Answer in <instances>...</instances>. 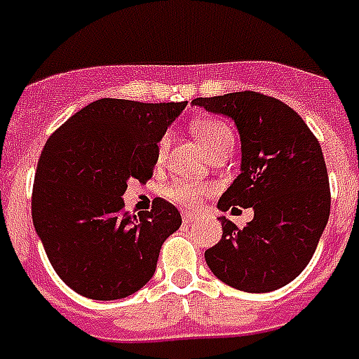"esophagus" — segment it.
<instances>
[{
    "label": "esophagus",
    "instance_id": "34e87169",
    "mask_svg": "<svg viewBox=\"0 0 359 359\" xmlns=\"http://www.w3.org/2000/svg\"><path fill=\"white\" fill-rule=\"evenodd\" d=\"M197 219V213H191V212H186L184 215H182V221L186 222V224H191V222Z\"/></svg>",
    "mask_w": 359,
    "mask_h": 359
}]
</instances>
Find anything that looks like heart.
Returning a JSON list of instances; mask_svg holds the SVG:
<instances>
[{
	"instance_id": "1",
	"label": "heart",
	"mask_w": 359,
	"mask_h": 359,
	"mask_svg": "<svg viewBox=\"0 0 359 359\" xmlns=\"http://www.w3.org/2000/svg\"><path fill=\"white\" fill-rule=\"evenodd\" d=\"M194 133L197 137L198 144L210 151L213 146H217L219 142L226 140V138L231 137V129L226 126L221 120H203V122H197L194 126ZM165 151V138L158 146V156L164 155ZM208 194H212V186L206 184V182H197V180L189 179H179L171 182L168 188H165V195L168 198H171L173 203L180 204V206L194 208L197 206L203 197H206Z\"/></svg>"
}]
</instances>
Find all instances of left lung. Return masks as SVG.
<instances>
[{
    "label": "left lung",
    "mask_w": 359,
    "mask_h": 359,
    "mask_svg": "<svg viewBox=\"0 0 359 359\" xmlns=\"http://www.w3.org/2000/svg\"><path fill=\"white\" fill-rule=\"evenodd\" d=\"M191 105L233 120L241 138V173L217 208L254 210L245 228L219 217L222 237L204 254L208 268L243 292L285 287L305 270L330 215L318 138L292 107L254 91L195 98Z\"/></svg>",
    "instance_id": "obj_1"
}]
</instances>
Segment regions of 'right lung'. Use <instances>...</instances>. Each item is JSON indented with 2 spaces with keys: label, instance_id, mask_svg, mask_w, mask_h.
Listing matches in <instances>:
<instances>
[{
  "label": "right lung",
  "instance_id": "add662e5",
  "mask_svg": "<svg viewBox=\"0 0 359 359\" xmlns=\"http://www.w3.org/2000/svg\"><path fill=\"white\" fill-rule=\"evenodd\" d=\"M188 102H91L45 142L32 189V222L65 285L96 301L122 299L155 273L161 246L182 224L164 198L140 217L123 212L128 180H146L158 142Z\"/></svg>",
  "mask_w": 359,
  "mask_h": 359
}]
</instances>
